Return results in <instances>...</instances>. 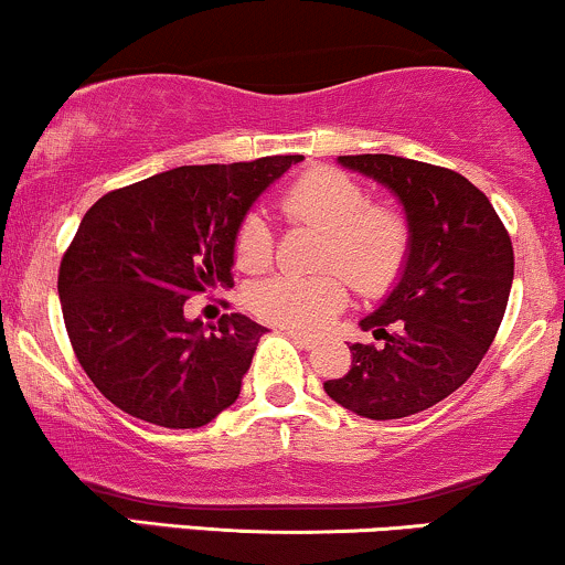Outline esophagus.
Wrapping results in <instances>:
<instances>
[{
    "label": "esophagus",
    "mask_w": 565,
    "mask_h": 565,
    "mask_svg": "<svg viewBox=\"0 0 565 565\" xmlns=\"http://www.w3.org/2000/svg\"><path fill=\"white\" fill-rule=\"evenodd\" d=\"M289 338H292V340H295V343H297V345H300V349H306V351H311V349H316V338H311V334L289 330Z\"/></svg>",
    "instance_id": "esophagus-1"
}]
</instances>
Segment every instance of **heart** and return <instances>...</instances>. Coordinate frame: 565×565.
I'll return each instance as SVG.
<instances>
[{
	"label": "heart",
	"instance_id": "1",
	"mask_svg": "<svg viewBox=\"0 0 565 565\" xmlns=\"http://www.w3.org/2000/svg\"><path fill=\"white\" fill-rule=\"evenodd\" d=\"M281 209L295 225H311L324 233L319 265L334 270L311 276L276 273L254 284L249 308L259 319L287 330H319L343 308V271L356 292L381 295L405 270L411 254V222L399 209L370 203L367 190L349 173L327 166L300 173L284 190ZM233 249L238 268H268L273 259L268 222L259 214H246L235 231Z\"/></svg>",
	"mask_w": 565,
	"mask_h": 565
}]
</instances>
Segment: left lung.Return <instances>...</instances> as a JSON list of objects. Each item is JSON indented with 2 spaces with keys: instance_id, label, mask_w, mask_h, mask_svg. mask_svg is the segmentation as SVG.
<instances>
[{
  "instance_id": "left-lung-1",
  "label": "left lung",
  "mask_w": 565,
  "mask_h": 565,
  "mask_svg": "<svg viewBox=\"0 0 565 565\" xmlns=\"http://www.w3.org/2000/svg\"><path fill=\"white\" fill-rule=\"evenodd\" d=\"M338 163L399 198L411 254L381 308L359 321L381 345H349L351 370L324 392L362 418H407L461 388L491 349L512 289V241L461 173L396 154Z\"/></svg>"
}]
</instances>
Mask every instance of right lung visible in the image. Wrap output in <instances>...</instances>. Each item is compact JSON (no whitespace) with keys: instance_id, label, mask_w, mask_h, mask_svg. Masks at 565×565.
<instances>
[{"instance_id":"add662e5","label":"right lung","mask_w":565,"mask_h":565,"mask_svg":"<svg viewBox=\"0 0 565 565\" xmlns=\"http://www.w3.org/2000/svg\"><path fill=\"white\" fill-rule=\"evenodd\" d=\"M302 154L179 166L111 190L61 259L58 297L77 362L115 407L166 429H198L241 394L265 327L184 316L190 297L233 287L235 231Z\"/></svg>"}]
</instances>
